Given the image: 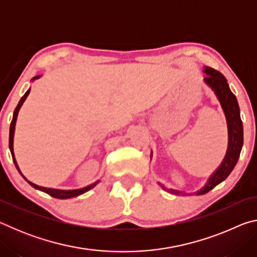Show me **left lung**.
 Returning a JSON list of instances; mask_svg holds the SVG:
<instances>
[{"instance_id":"left-lung-1","label":"left lung","mask_w":257,"mask_h":257,"mask_svg":"<svg viewBox=\"0 0 257 257\" xmlns=\"http://www.w3.org/2000/svg\"><path fill=\"white\" fill-rule=\"evenodd\" d=\"M204 72L206 73V77L204 78V81L214 90L216 97L219 98L221 106L223 108L225 118H227L229 143L227 154H225L222 163H221L220 167L217 168V170L208 178L207 184L204 186L201 190H198L196 195H203L208 193V191L212 190L215 186L219 185L220 182L227 179V177L231 173L234 165L237 163L243 143V132L242 122L240 119V111H239L237 98L231 90H230L227 79H225L222 73L214 70V69H212L210 67H206L204 69ZM160 186L162 187L163 189H165L163 185ZM168 191L175 195H185V193H181V191L175 189H168Z\"/></svg>"}]
</instances>
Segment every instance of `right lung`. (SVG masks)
Here are the masks:
<instances>
[{"instance_id": "obj_1", "label": "right lung", "mask_w": 257, "mask_h": 257, "mask_svg": "<svg viewBox=\"0 0 257 257\" xmlns=\"http://www.w3.org/2000/svg\"><path fill=\"white\" fill-rule=\"evenodd\" d=\"M41 76H37V77H34L33 78V80H35V79H38V78H40ZM29 92H30V89H28L27 92L25 93V95L23 97H21V99L19 101V103H18V105H17V107H16V110H15V112H14V118H12V121H11V124H10V135H9V147H10V151H11V154H12V159H14V162H15V165H16V168L18 169V171L20 172V175L24 177V175L23 173H21V171L19 170V167H18V164H17V162H16V159H15V154H14V136H15V128H16V121H17V116H18V112H19V110H20V107H21V105H23V103L25 102V99L27 98V96H28V94H29ZM25 178V177H24ZM25 180L28 182V184L30 185V186H33L34 188H36V189H38V190H42V191H44V193H46V194H49L50 196H52V197H54V198H60V199H67V198H72V197H76V196H79V195H81V194H84V193H86V191H88L89 189H92V188H94L95 186H96L98 182H99V180H97V181H95L94 184H92V185H89V186H86V187H84V188H80V189H72V190H62V189H54V188H46V187H42V186H37V185H35V184H33V182H30V181H28L27 179H26L25 178Z\"/></svg>"}]
</instances>
